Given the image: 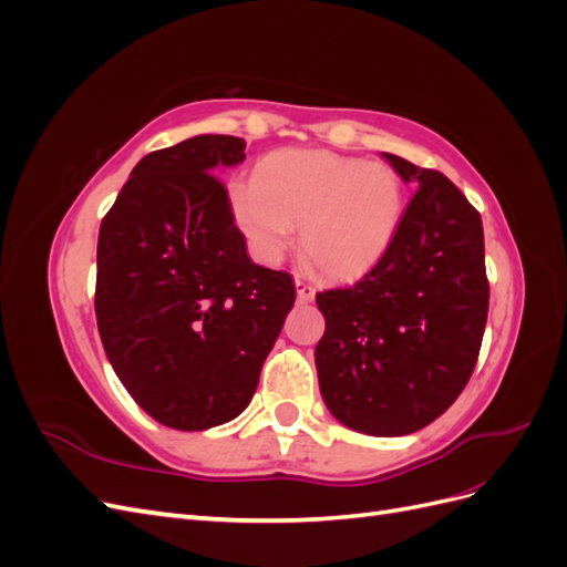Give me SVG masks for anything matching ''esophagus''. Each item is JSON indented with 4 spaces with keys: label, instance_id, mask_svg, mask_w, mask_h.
<instances>
[{
    "label": "esophagus",
    "instance_id": "obj_1",
    "mask_svg": "<svg viewBox=\"0 0 567 567\" xmlns=\"http://www.w3.org/2000/svg\"><path fill=\"white\" fill-rule=\"evenodd\" d=\"M296 290H298V302H312L315 300V286H310L307 281H302V279H298L296 281Z\"/></svg>",
    "mask_w": 567,
    "mask_h": 567
}]
</instances>
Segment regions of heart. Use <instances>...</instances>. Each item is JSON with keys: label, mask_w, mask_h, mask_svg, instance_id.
<instances>
[{"label": "heart", "mask_w": 567, "mask_h": 567, "mask_svg": "<svg viewBox=\"0 0 567 567\" xmlns=\"http://www.w3.org/2000/svg\"><path fill=\"white\" fill-rule=\"evenodd\" d=\"M229 205L252 255L277 262L293 246L315 271L336 281L362 277L398 234L404 196L398 173L331 151H274L255 179L229 184Z\"/></svg>", "instance_id": "obj_1"}]
</instances>
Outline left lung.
Instances as JSON below:
<instances>
[{"instance_id": "1", "label": "left lung", "mask_w": 567, "mask_h": 567, "mask_svg": "<svg viewBox=\"0 0 567 567\" xmlns=\"http://www.w3.org/2000/svg\"><path fill=\"white\" fill-rule=\"evenodd\" d=\"M416 188L390 248L350 288L317 293L321 398L357 433H416L466 388L483 342L489 284L483 219L437 169L383 153Z\"/></svg>"}]
</instances>
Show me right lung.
<instances>
[{"mask_svg":"<svg viewBox=\"0 0 567 567\" xmlns=\"http://www.w3.org/2000/svg\"><path fill=\"white\" fill-rule=\"evenodd\" d=\"M244 148L198 134L148 153L99 229L101 342L134 402L175 431L241 414L296 302L290 274L248 257L217 179Z\"/></svg>","mask_w":567,"mask_h":567,"instance_id":"right-lung-1","label":"right lung"}]
</instances>
